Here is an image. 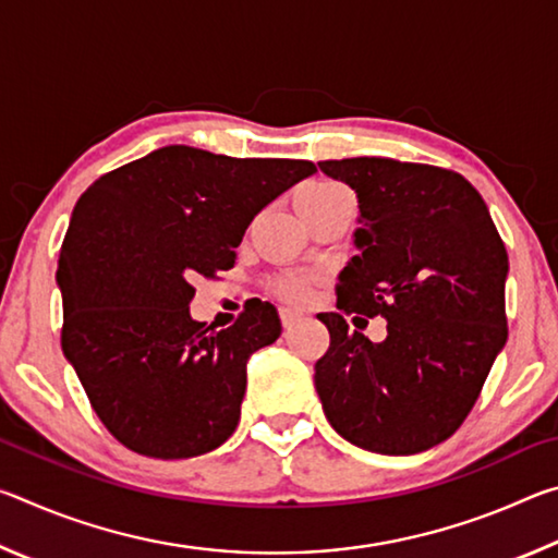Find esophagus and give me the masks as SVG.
Returning <instances> with one entry per match:
<instances>
[{
  "mask_svg": "<svg viewBox=\"0 0 558 558\" xmlns=\"http://www.w3.org/2000/svg\"><path fill=\"white\" fill-rule=\"evenodd\" d=\"M300 319H302V313H298V310L280 307V323H282V327H292L295 323H300Z\"/></svg>",
  "mask_w": 558,
  "mask_h": 558,
  "instance_id": "34e87169",
  "label": "esophagus"
}]
</instances>
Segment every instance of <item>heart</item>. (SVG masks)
<instances>
[{"mask_svg":"<svg viewBox=\"0 0 558 558\" xmlns=\"http://www.w3.org/2000/svg\"><path fill=\"white\" fill-rule=\"evenodd\" d=\"M342 192H347L342 184L329 182V179H315V182H307L298 189L295 206L298 209H305V206H317ZM272 290H276L280 298H286L290 302H302L307 298L310 278L300 276V272H286V276L272 280Z\"/></svg>","mask_w":558,"mask_h":558,"instance_id":"heart-1","label":"heart"}]
</instances>
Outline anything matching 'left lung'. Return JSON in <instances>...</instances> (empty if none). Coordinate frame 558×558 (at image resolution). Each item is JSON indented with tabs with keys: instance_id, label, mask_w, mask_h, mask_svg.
Segmentation results:
<instances>
[{
	"instance_id": "left-lung-1",
	"label": "left lung",
	"mask_w": 558,
	"mask_h": 558,
	"mask_svg": "<svg viewBox=\"0 0 558 558\" xmlns=\"http://www.w3.org/2000/svg\"><path fill=\"white\" fill-rule=\"evenodd\" d=\"M356 192L359 256L319 313L329 349L315 364L327 421L354 446L413 456L460 428L507 342V248L487 204L452 169L352 157L319 162ZM384 316L374 345L344 314ZM359 319V317H354Z\"/></svg>"
}]
</instances>
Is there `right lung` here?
Instances as JSON below:
<instances>
[{"mask_svg":"<svg viewBox=\"0 0 558 558\" xmlns=\"http://www.w3.org/2000/svg\"><path fill=\"white\" fill-rule=\"evenodd\" d=\"M315 172L307 159L169 145L83 192L56 270L61 347L122 446L182 460L229 440L245 362L280 337V317L253 298L231 327L194 323L192 282L233 268L256 214Z\"/></svg>","mask_w":558,"mask_h":558,"instance_id":"right-lung-1","label":"right lung"}]
</instances>
